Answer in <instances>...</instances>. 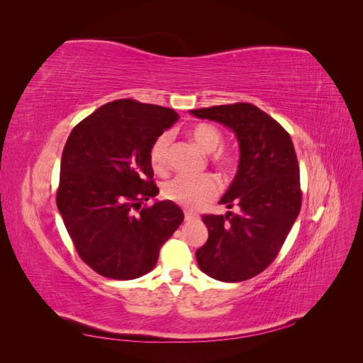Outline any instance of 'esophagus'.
<instances>
[{
	"label": "esophagus",
	"instance_id": "esophagus-1",
	"mask_svg": "<svg viewBox=\"0 0 363 363\" xmlns=\"http://www.w3.org/2000/svg\"><path fill=\"white\" fill-rule=\"evenodd\" d=\"M196 218H199V215H196V213L184 211V221H194V219H196Z\"/></svg>",
	"mask_w": 363,
	"mask_h": 363
}]
</instances>
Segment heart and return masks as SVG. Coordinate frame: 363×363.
Instances as JSON below:
<instances>
[{"label":"heart","mask_w":363,"mask_h":363,"mask_svg":"<svg viewBox=\"0 0 363 363\" xmlns=\"http://www.w3.org/2000/svg\"><path fill=\"white\" fill-rule=\"evenodd\" d=\"M189 135L196 145L204 152H215L223 142V135L213 124L201 123L191 128ZM171 133H162L150 150V160L152 169L156 172L167 171L171 152ZM218 163L224 169H230L235 164V156L232 152L223 151L216 156ZM219 192V183L213 175H201V177H191V175H177L163 186V196L167 200L184 206L188 208H199L207 204Z\"/></svg>","instance_id":"b5f03b06"}]
</instances>
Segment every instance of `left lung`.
Segmentation results:
<instances>
[{
	"label": "left lung",
	"instance_id": "left-lung-1",
	"mask_svg": "<svg viewBox=\"0 0 363 363\" xmlns=\"http://www.w3.org/2000/svg\"><path fill=\"white\" fill-rule=\"evenodd\" d=\"M230 128L239 144V164L219 203L239 215H204L207 242L196 250L208 277L235 283L257 276L276 259L301 207L300 169L292 139L276 119L248 103L189 111Z\"/></svg>",
	"mask_w": 363,
	"mask_h": 363
}]
</instances>
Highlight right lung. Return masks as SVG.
<instances>
[{
    "mask_svg": "<svg viewBox=\"0 0 363 363\" xmlns=\"http://www.w3.org/2000/svg\"><path fill=\"white\" fill-rule=\"evenodd\" d=\"M177 119L168 107L118 100L84 118L65 144L57 208L79 256L103 277L150 272L183 223V211L169 200L133 213L159 194L150 150Z\"/></svg>",
    "mask_w": 363,
    "mask_h": 363,
    "instance_id": "1",
    "label": "right lung"
}]
</instances>
